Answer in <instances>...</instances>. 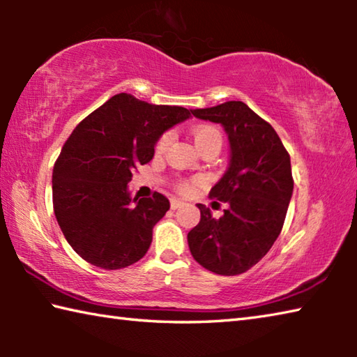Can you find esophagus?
I'll return each instance as SVG.
<instances>
[{"label":"esophagus","instance_id":"34e87169","mask_svg":"<svg viewBox=\"0 0 357 357\" xmlns=\"http://www.w3.org/2000/svg\"><path fill=\"white\" fill-rule=\"evenodd\" d=\"M170 204H172V209H178V208L183 206V202L178 200V198H172Z\"/></svg>","mask_w":357,"mask_h":357}]
</instances>
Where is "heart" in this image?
<instances>
[{
  "label": "heart",
  "instance_id": "obj_1",
  "mask_svg": "<svg viewBox=\"0 0 357 357\" xmlns=\"http://www.w3.org/2000/svg\"><path fill=\"white\" fill-rule=\"evenodd\" d=\"M192 137H193V142L197 144V148L200 151L203 148L211 146V144H215V146L219 148L222 146V132L217 128H214V126H209V124L197 126V128H193L192 130ZM172 140H173L172 132H165V134H162L155 143L157 153H164V151L170 146ZM200 183H202L200 179H192V181L181 179L176 183V190L179 193H183V195H189V193H192L198 185H200Z\"/></svg>",
  "mask_w": 357,
  "mask_h": 357
}]
</instances>
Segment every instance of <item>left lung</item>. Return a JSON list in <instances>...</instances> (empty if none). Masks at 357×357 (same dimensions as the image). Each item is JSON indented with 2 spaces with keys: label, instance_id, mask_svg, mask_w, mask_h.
Listing matches in <instances>:
<instances>
[{
  "label": "left lung",
  "instance_id": "8db88e82",
  "mask_svg": "<svg viewBox=\"0 0 357 357\" xmlns=\"http://www.w3.org/2000/svg\"><path fill=\"white\" fill-rule=\"evenodd\" d=\"M190 112L225 128L231 159L209 192L228 208L214 219L198 204L202 219L187 234V243L204 269L219 275L243 274L269 252L282 231L294 184L289 154L273 126L244 102Z\"/></svg>",
  "mask_w": 357,
  "mask_h": 357
}]
</instances>
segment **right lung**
I'll list each match as a JSON object with an SVG mask.
<instances>
[{"label": "right lung", "mask_w": 357, "mask_h": 357, "mask_svg": "<svg viewBox=\"0 0 357 357\" xmlns=\"http://www.w3.org/2000/svg\"><path fill=\"white\" fill-rule=\"evenodd\" d=\"M189 116L184 107L153 105L121 93L69 135L53 167V211L84 261L113 271L146 255L170 202L159 192L132 200L128 184L137 167L154 157L159 137Z\"/></svg>", "instance_id": "right-lung-1"}]
</instances>
